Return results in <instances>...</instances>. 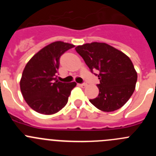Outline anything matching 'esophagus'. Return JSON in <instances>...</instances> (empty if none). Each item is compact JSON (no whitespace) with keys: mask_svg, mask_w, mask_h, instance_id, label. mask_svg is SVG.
<instances>
[{"mask_svg":"<svg viewBox=\"0 0 156 156\" xmlns=\"http://www.w3.org/2000/svg\"><path fill=\"white\" fill-rule=\"evenodd\" d=\"M78 85H79L80 87H87L86 83H79Z\"/></svg>","mask_w":156,"mask_h":156,"instance_id":"34e87169","label":"esophagus"}]
</instances>
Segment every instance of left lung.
Segmentation results:
<instances>
[{"instance_id": "obj_1", "label": "left lung", "mask_w": 156, "mask_h": 156, "mask_svg": "<svg viewBox=\"0 0 156 156\" xmlns=\"http://www.w3.org/2000/svg\"><path fill=\"white\" fill-rule=\"evenodd\" d=\"M76 51L90 72L98 76V96L90 99L103 112H113L124 105L135 90L137 74L129 57L105 43L93 42L77 46ZM99 71V74L93 73Z\"/></svg>"}]
</instances>
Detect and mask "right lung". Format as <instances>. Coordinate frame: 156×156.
Returning a JSON list of instances; mask_svg holds the SVG:
<instances>
[{
	"instance_id": "right-lung-1",
	"label": "right lung",
	"mask_w": 156,
	"mask_h": 156,
	"mask_svg": "<svg viewBox=\"0 0 156 156\" xmlns=\"http://www.w3.org/2000/svg\"><path fill=\"white\" fill-rule=\"evenodd\" d=\"M73 44L56 41L37 52L23 70L20 80L22 94L30 108L44 115L56 113L68 102L75 82L57 80L60 58Z\"/></svg>"
}]
</instances>
